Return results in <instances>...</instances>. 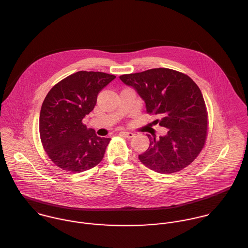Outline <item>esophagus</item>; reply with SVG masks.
Wrapping results in <instances>:
<instances>
[{
	"label": "esophagus",
	"instance_id": "1",
	"mask_svg": "<svg viewBox=\"0 0 248 248\" xmlns=\"http://www.w3.org/2000/svg\"><path fill=\"white\" fill-rule=\"evenodd\" d=\"M120 135H122L128 139H132L135 136V134L132 132H120Z\"/></svg>",
	"mask_w": 248,
	"mask_h": 248
}]
</instances>
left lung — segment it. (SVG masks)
I'll return each instance as SVG.
<instances>
[{
	"label": "left lung",
	"mask_w": 248,
	"mask_h": 248,
	"mask_svg": "<svg viewBox=\"0 0 248 248\" xmlns=\"http://www.w3.org/2000/svg\"><path fill=\"white\" fill-rule=\"evenodd\" d=\"M120 80L136 89L145 102L148 113L167 130L156 139L147 135L148 149L140 161L158 173L170 174L190 165L204 147L208 113L201 90L187 75L168 68H154L121 75Z\"/></svg>",
	"instance_id": "obj_1"
}]
</instances>
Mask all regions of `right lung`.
<instances>
[{
  "mask_svg": "<svg viewBox=\"0 0 248 248\" xmlns=\"http://www.w3.org/2000/svg\"><path fill=\"white\" fill-rule=\"evenodd\" d=\"M116 77L79 71L52 87L39 115V134L51 161L70 173H80L98 165L110 140L100 138L83 124L95 107L99 92Z\"/></svg>",
  "mask_w": 248,
  "mask_h": 248,
  "instance_id": "obj_1",
  "label": "right lung"
}]
</instances>
